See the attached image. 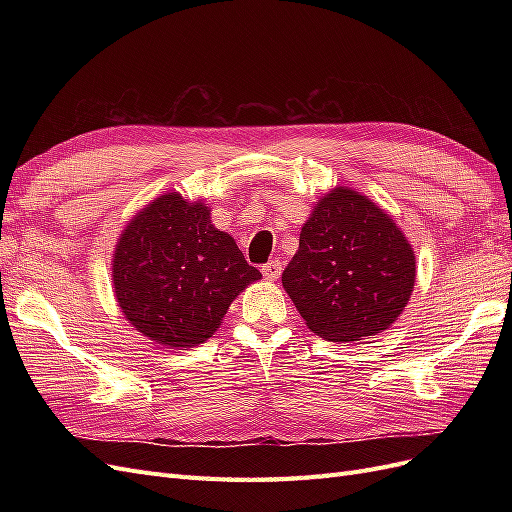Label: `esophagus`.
<instances>
[{"mask_svg":"<svg viewBox=\"0 0 512 512\" xmlns=\"http://www.w3.org/2000/svg\"><path fill=\"white\" fill-rule=\"evenodd\" d=\"M280 273H282V262L280 260H271V262H267L265 267H262V275H265L267 282H275L277 277H280Z\"/></svg>","mask_w":512,"mask_h":512,"instance_id":"esophagus-1","label":"esophagus"}]
</instances>
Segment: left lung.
<instances>
[{
    "label": "left lung",
    "instance_id": "obj_1",
    "mask_svg": "<svg viewBox=\"0 0 512 512\" xmlns=\"http://www.w3.org/2000/svg\"><path fill=\"white\" fill-rule=\"evenodd\" d=\"M414 280V247L404 232L346 185L318 200L282 273L307 329L329 342H359L389 329L406 309Z\"/></svg>",
    "mask_w": 512,
    "mask_h": 512
}]
</instances>
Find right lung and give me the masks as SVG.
Listing matches in <instances>:
<instances>
[{
    "label": "right lung",
    "mask_w": 512,
    "mask_h": 512,
    "mask_svg": "<svg viewBox=\"0 0 512 512\" xmlns=\"http://www.w3.org/2000/svg\"><path fill=\"white\" fill-rule=\"evenodd\" d=\"M113 292L134 331L164 348H192L220 329L230 303L260 271L215 228L200 198L166 192L121 230Z\"/></svg>",
    "instance_id": "right-lung-1"
}]
</instances>
